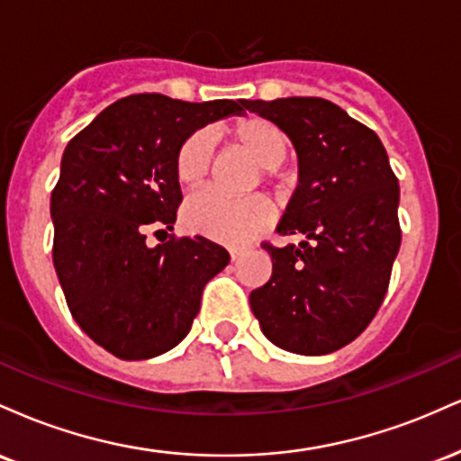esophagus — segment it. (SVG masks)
<instances>
[{"label":"esophagus","mask_w":461,"mask_h":461,"mask_svg":"<svg viewBox=\"0 0 461 461\" xmlns=\"http://www.w3.org/2000/svg\"><path fill=\"white\" fill-rule=\"evenodd\" d=\"M242 253H245V247H231V249H230L231 260H238V258H240Z\"/></svg>","instance_id":"1"}]
</instances>
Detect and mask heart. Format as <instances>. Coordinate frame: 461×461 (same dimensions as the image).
Returning a JSON list of instances; mask_svg holds the SVG:
<instances>
[{
    "label": "heart",
    "mask_w": 461,
    "mask_h": 461,
    "mask_svg": "<svg viewBox=\"0 0 461 461\" xmlns=\"http://www.w3.org/2000/svg\"><path fill=\"white\" fill-rule=\"evenodd\" d=\"M231 145L253 158L267 176L284 162L288 151V140L277 125L262 116L247 114L236 119L234 123L221 130ZM210 167H212V151L203 134L190 136L179 145L176 156V177L186 190H197L208 182ZM273 208L267 199H227L216 193H201L188 199L184 205V223L190 231L208 236L212 240L238 245L245 242L271 223Z\"/></svg>",
    "instance_id": "heart-1"
}]
</instances>
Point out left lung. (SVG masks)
I'll list each match as a JSON object with an SVG mask.
<instances>
[{
    "instance_id": "obj_1",
    "label": "left lung",
    "mask_w": 461,
    "mask_h": 461,
    "mask_svg": "<svg viewBox=\"0 0 461 461\" xmlns=\"http://www.w3.org/2000/svg\"><path fill=\"white\" fill-rule=\"evenodd\" d=\"M277 125L299 158V186L277 234L299 245H262L273 275L249 294L275 347L325 356L375 319L401 247L399 179L382 140L340 105L321 97L247 102Z\"/></svg>"
}]
</instances>
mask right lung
Returning <instances> with one entry per match:
<instances>
[{
	"label": "right lung",
	"mask_w": 461,
	"mask_h": 461,
	"mask_svg": "<svg viewBox=\"0 0 461 461\" xmlns=\"http://www.w3.org/2000/svg\"><path fill=\"white\" fill-rule=\"evenodd\" d=\"M245 110L247 99L190 104L130 95L102 110L62 153L51 193L54 267L73 319L113 356L149 359L177 347L203 285L230 264V253L203 236L149 247L147 231L176 223L179 145Z\"/></svg>",
	"instance_id": "1"
}]
</instances>
